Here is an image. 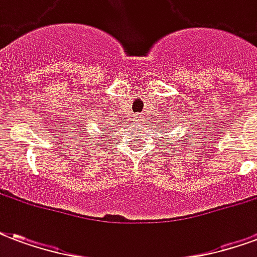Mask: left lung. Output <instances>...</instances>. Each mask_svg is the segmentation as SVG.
<instances>
[{
  "instance_id": "8db88e82",
  "label": "left lung",
  "mask_w": 257,
  "mask_h": 257,
  "mask_svg": "<svg viewBox=\"0 0 257 257\" xmlns=\"http://www.w3.org/2000/svg\"><path fill=\"white\" fill-rule=\"evenodd\" d=\"M184 140H186V145H187V142H189V136H184Z\"/></svg>"
}]
</instances>
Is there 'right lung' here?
Instances as JSON below:
<instances>
[{"label": "right lung", "instance_id": "add662e5", "mask_svg": "<svg viewBox=\"0 0 257 257\" xmlns=\"http://www.w3.org/2000/svg\"><path fill=\"white\" fill-rule=\"evenodd\" d=\"M103 117H104V115H103ZM101 119H104V118H101ZM101 126H103V122H101ZM84 135L85 136H88V134H86V132H84Z\"/></svg>", "mask_w": 257, "mask_h": 257}]
</instances>
